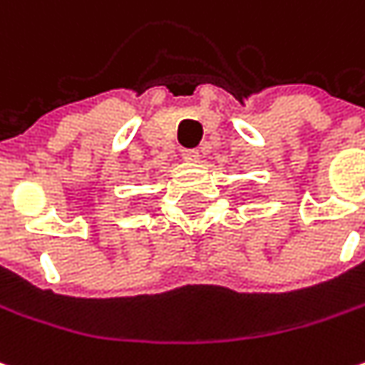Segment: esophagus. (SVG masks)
<instances>
[{"instance_id":"34e87169","label":"esophagus","mask_w":365,"mask_h":365,"mask_svg":"<svg viewBox=\"0 0 365 365\" xmlns=\"http://www.w3.org/2000/svg\"><path fill=\"white\" fill-rule=\"evenodd\" d=\"M182 157L185 161H198L200 153L196 149H185V151H182Z\"/></svg>"}]
</instances>
